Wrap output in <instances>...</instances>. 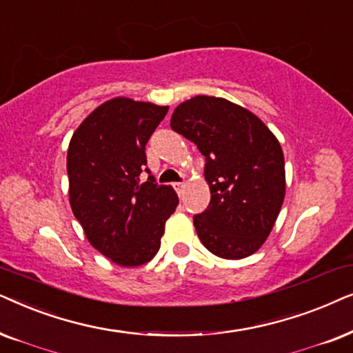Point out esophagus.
<instances>
[{
	"label": "esophagus",
	"instance_id": "obj_1",
	"mask_svg": "<svg viewBox=\"0 0 353 353\" xmlns=\"http://www.w3.org/2000/svg\"><path fill=\"white\" fill-rule=\"evenodd\" d=\"M184 187H185L184 182H176V184H174V190L177 192V195L182 196L184 195Z\"/></svg>",
	"mask_w": 353,
	"mask_h": 353
}]
</instances>
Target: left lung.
<instances>
[{"label":"left lung","mask_w":353,"mask_h":353,"mask_svg":"<svg viewBox=\"0 0 353 353\" xmlns=\"http://www.w3.org/2000/svg\"><path fill=\"white\" fill-rule=\"evenodd\" d=\"M171 129L205 157L211 200L194 216L201 243L225 260L255 253L284 201V154L278 139L245 108L205 95L177 106Z\"/></svg>","instance_id":"obj_1"}]
</instances>
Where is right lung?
Wrapping results in <instances>:
<instances>
[{"label":"right lung","mask_w":353,"mask_h":353,"mask_svg":"<svg viewBox=\"0 0 353 353\" xmlns=\"http://www.w3.org/2000/svg\"><path fill=\"white\" fill-rule=\"evenodd\" d=\"M169 108L114 98L79 125L68 150L69 200L88 242L116 265L139 266L161 245L179 203L147 168L145 145ZM149 179L143 185L139 174Z\"/></svg>","instance_id":"obj_1"}]
</instances>
